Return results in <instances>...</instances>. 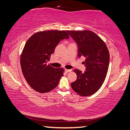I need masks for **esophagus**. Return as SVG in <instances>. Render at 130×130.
<instances>
[{"mask_svg":"<svg viewBox=\"0 0 130 130\" xmlns=\"http://www.w3.org/2000/svg\"><path fill=\"white\" fill-rule=\"evenodd\" d=\"M72 70H68V69H65V72L66 73H68V72H70Z\"/></svg>","mask_w":130,"mask_h":130,"instance_id":"34e87169","label":"esophagus"}]
</instances>
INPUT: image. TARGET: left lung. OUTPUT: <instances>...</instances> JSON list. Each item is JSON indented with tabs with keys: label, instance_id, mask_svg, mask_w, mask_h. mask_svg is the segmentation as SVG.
<instances>
[{
	"label": "left lung",
	"instance_id": "left-lung-1",
	"mask_svg": "<svg viewBox=\"0 0 130 130\" xmlns=\"http://www.w3.org/2000/svg\"><path fill=\"white\" fill-rule=\"evenodd\" d=\"M67 32L77 43L78 57L86 58L83 62L86 71L74 70L77 78L71 83V87L80 96H91L101 88L106 78L109 62L108 48L103 40L92 31Z\"/></svg>",
	"mask_w": 130,
	"mask_h": 130
}]
</instances>
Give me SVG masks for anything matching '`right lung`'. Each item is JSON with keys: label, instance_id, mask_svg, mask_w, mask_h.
I'll use <instances>...</instances> for the list:
<instances>
[{"label": "right lung", "instance_id": "1", "mask_svg": "<svg viewBox=\"0 0 130 130\" xmlns=\"http://www.w3.org/2000/svg\"><path fill=\"white\" fill-rule=\"evenodd\" d=\"M69 38L64 30H47L36 33L26 42L21 56V68L26 81L35 91L47 93L58 85L64 70L51 67L47 62L59 42Z\"/></svg>", "mask_w": 130, "mask_h": 130}]
</instances>
